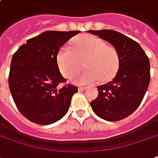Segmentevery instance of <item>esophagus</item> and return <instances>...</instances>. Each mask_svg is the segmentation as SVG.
Instances as JSON below:
<instances>
[{
	"mask_svg": "<svg viewBox=\"0 0 158 158\" xmlns=\"http://www.w3.org/2000/svg\"><path fill=\"white\" fill-rule=\"evenodd\" d=\"M86 89V87H79V90H80V91H84Z\"/></svg>",
	"mask_w": 158,
	"mask_h": 158,
	"instance_id": "obj_1",
	"label": "esophagus"
}]
</instances>
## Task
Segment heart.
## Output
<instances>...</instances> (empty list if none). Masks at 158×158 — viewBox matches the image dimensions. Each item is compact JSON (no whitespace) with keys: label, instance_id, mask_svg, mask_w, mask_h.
Instances as JSON below:
<instances>
[{"label":"heart","instance_id":"obj_1","mask_svg":"<svg viewBox=\"0 0 158 158\" xmlns=\"http://www.w3.org/2000/svg\"><path fill=\"white\" fill-rule=\"evenodd\" d=\"M57 64L67 78L76 77L84 67L86 71L80 79L83 84L98 79L108 81L115 76L120 66V56L115 47L94 35H81L73 39L71 48L62 47L57 54Z\"/></svg>","mask_w":158,"mask_h":158}]
</instances>
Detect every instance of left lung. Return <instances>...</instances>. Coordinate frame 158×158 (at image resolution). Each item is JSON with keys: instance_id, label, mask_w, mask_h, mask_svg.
I'll use <instances>...</instances> for the list:
<instances>
[{"instance_id": "left-lung-1", "label": "left lung", "mask_w": 158, "mask_h": 158, "mask_svg": "<svg viewBox=\"0 0 158 158\" xmlns=\"http://www.w3.org/2000/svg\"><path fill=\"white\" fill-rule=\"evenodd\" d=\"M116 48L120 66L112 81L98 86V96L90 102L98 116L117 121L131 115L143 99L150 83L149 59L137 42L113 30H89Z\"/></svg>"}]
</instances>
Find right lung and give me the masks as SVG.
I'll use <instances>...</instances> for the list:
<instances>
[{"label": "right lung", "mask_w": 158, "mask_h": 158, "mask_svg": "<svg viewBox=\"0 0 158 158\" xmlns=\"http://www.w3.org/2000/svg\"><path fill=\"white\" fill-rule=\"evenodd\" d=\"M79 31H47L27 40L13 55L9 88L19 111L38 125H51L69 110L78 88L64 84L57 64L60 48Z\"/></svg>", "instance_id": "add662e5"}]
</instances>
